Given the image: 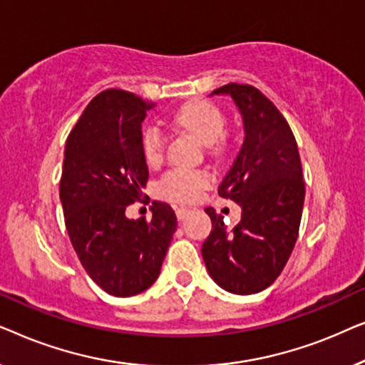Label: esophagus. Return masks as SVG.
Wrapping results in <instances>:
<instances>
[{
    "label": "esophagus",
    "instance_id": "esophagus-1",
    "mask_svg": "<svg viewBox=\"0 0 365 365\" xmlns=\"http://www.w3.org/2000/svg\"><path fill=\"white\" fill-rule=\"evenodd\" d=\"M189 212H191V209L184 207V206H179L176 207V216H178V221H184L189 216Z\"/></svg>",
    "mask_w": 365,
    "mask_h": 365
}]
</instances>
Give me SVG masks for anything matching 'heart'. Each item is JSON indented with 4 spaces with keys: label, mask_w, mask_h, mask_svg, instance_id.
Listing matches in <instances>:
<instances>
[{
    "label": "heart",
    "mask_w": 365,
    "mask_h": 365,
    "mask_svg": "<svg viewBox=\"0 0 365 365\" xmlns=\"http://www.w3.org/2000/svg\"><path fill=\"white\" fill-rule=\"evenodd\" d=\"M174 123L184 131L192 134L199 143L204 146H214L217 139L222 136L226 119L217 106L212 103L202 101V99H192L184 103L181 108L174 113ZM141 148L144 159L149 164H156L161 161L164 151V134L156 126H148L143 131ZM219 149V148H217ZM211 178L204 171H176L168 173L159 182V196L169 201L191 202L199 196V192L207 186Z\"/></svg>",
    "instance_id": "heart-1"
}]
</instances>
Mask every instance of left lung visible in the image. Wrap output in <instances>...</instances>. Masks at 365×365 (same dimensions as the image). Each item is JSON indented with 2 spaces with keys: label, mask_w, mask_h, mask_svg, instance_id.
Masks as SVG:
<instances>
[{
  "label": "left lung",
  "mask_w": 365,
  "mask_h": 365,
  "mask_svg": "<svg viewBox=\"0 0 365 365\" xmlns=\"http://www.w3.org/2000/svg\"><path fill=\"white\" fill-rule=\"evenodd\" d=\"M231 96L242 118L244 141L219 186V196L241 206L227 229L212 207V231L201 254L209 276L224 291L261 292L282 272L299 234L306 187L297 143L279 109L249 84L231 83L211 93Z\"/></svg>",
  "instance_id": "obj_1"
}]
</instances>
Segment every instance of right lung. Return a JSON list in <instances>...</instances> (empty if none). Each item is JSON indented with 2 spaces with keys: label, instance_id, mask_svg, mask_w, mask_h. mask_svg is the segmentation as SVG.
Listing matches in <instances>:
<instances>
[{
  "label": "right lung",
  "instance_id": "right-lung-1",
  "mask_svg": "<svg viewBox=\"0 0 365 365\" xmlns=\"http://www.w3.org/2000/svg\"><path fill=\"white\" fill-rule=\"evenodd\" d=\"M154 106L106 89L84 109L64 149L59 199L69 239L89 277L116 297L153 286L178 226L173 207L159 201L151 221L126 217L149 178L141 139Z\"/></svg>",
  "mask_w": 365,
  "mask_h": 365
}]
</instances>
